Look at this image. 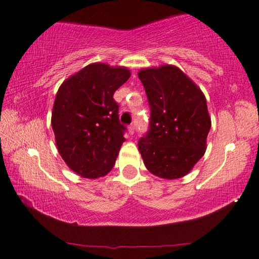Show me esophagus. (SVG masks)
Returning <instances> with one entry per match:
<instances>
[{
	"mask_svg": "<svg viewBox=\"0 0 259 259\" xmlns=\"http://www.w3.org/2000/svg\"><path fill=\"white\" fill-rule=\"evenodd\" d=\"M134 133H135V125H134V124H130V125H129V134H132V135H133Z\"/></svg>",
	"mask_w": 259,
	"mask_h": 259,
	"instance_id": "1",
	"label": "esophagus"
}]
</instances>
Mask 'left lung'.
I'll return each mask as SVG.
<instances>
[{"instance_id": "obj_1", "label": "left lung", "mask_w": 259, "mask_h": 259, "mask_svg": "<svg viewBox=\"0 0 259 259\" xmlns=\"http://www.w3.org/2000/svg\"><path fill=\"white\" fill-rule=\"evenodd\" d=\"M150 107L149 129L139 141L147 169L163 179L191 171L204 155L211 122L202 91L179 68L140 70Z\"/></svg>"}]
</instances>
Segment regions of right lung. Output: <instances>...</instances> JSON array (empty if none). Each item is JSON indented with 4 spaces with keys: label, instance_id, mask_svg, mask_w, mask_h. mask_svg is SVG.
Wrapping results in <instances>:
<instances>
[{
    "label": "right lung",
    "instance_id": "obj_1",
    "mask_svg": "<svg viewBox=\"0 0 259 259\" xmlns=\"http://www.w3.org/2000/svg\"><path fill=\"white\" fill-rule=\"evenodd\" d=\"M129 77L126 68L93 63L58 88L52 130L62 159L81 177L99 178L116 162L126 127L119 122L113 94Z\"/></svg>",
    "mask_w": 259,
    "mask_h": 259
}]
</instances>
